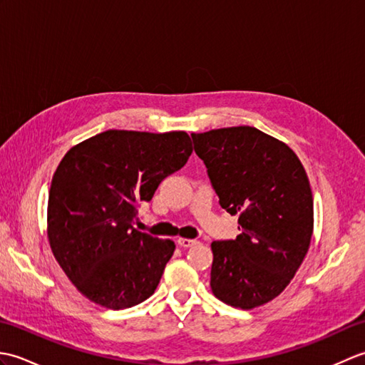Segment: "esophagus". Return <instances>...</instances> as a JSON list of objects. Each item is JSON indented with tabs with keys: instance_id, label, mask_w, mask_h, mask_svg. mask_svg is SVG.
Masks as SVG:
<instances>
[{
	"instance_id": "esophagus-1",
	"label": "esophagus",
	"mask_w": 365,
	"mask_h": 365,
	"mask_svg": "<svg viewBox=\"0 0 365 365\" xmlns=\"http://www.w3.org/2000/svg\"><path fill=\"white\" fill-rule=\"evenodd\" d=\"M197 242L196 240H191V238H178L177 240V245L180 247H191L192 245H196Z\"/></svg>"
}]
</instances>
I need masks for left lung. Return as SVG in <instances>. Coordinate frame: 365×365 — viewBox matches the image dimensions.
Wrapping results in <instances>:
<instances>
[{
	"instance_id": "1",
	"label": "left lung",
	"mask_w": 365,
	"mask_h": 365,
	"mask_svg": "<svg viewBox=\"0 0 365 365\" xmlns=\"http://www.w3.org/2000/svg\"><path fill=\"white\" fill-rule=\"evenodd\" d=\"M220 205L238 213L240 235L212 243V292L234 307L274 299L304 260L314 230V199L289 145L254 127L191 133Z\"/></svg>"
}]
</instances>
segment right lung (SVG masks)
Returning a JSON list of instances; mask_svg holds the SVG:
<instances>
[{
  "instance_id": "obj_1",
  "label": "right lung",
  "mask_w": 365,
  "mask_h": 365,
  "mask_svg": "<svg viewBox=\"0 0 365 365\" xmlns=\"http://www.w3.org/2000/svg\"><path fill=\"white\" fill-rule=\"evenodd\" d=\"M191 152L185 131L108 130L66 153L48 195V240L84 297L119 311L157 289L175 245L136 230L133 221L138 205Z\"/></svg>"
}]
</instances>
